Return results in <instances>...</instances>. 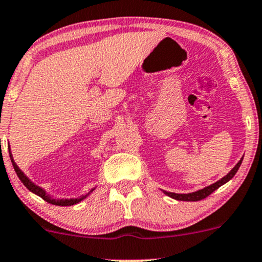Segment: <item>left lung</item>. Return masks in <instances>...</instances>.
<instances>
[{"mask_svg": "<svg viewBox=\"0 0 262 262\" xmlns=\"http://www.w3.org/2000/svg\"><path fill=\"white\" fill-rule=\"evenodd\" d=\"M242 161H243V157L241 160H239V162L237 163V165L233 167L231 171L227 173L225 177H222L221 179H220V181L215 182L213 184H211V185H207V187H205L203 189H199V190L193 191V193L178 194V193H171V191H166V190H162V191H163V194L167 195V196L172 198V199H174V200H181V201H199V200H203L206 196H209L211 193H213L216 189H219L220 187H222L223 184H226L227 182L231 181V179L234 177L235 173H237L239 167H241Z\"/></svg>", "mask_w": 262, "mask_h": 262, "instance_id": "left-lung-1", "label": "left lung"}]
</instances>
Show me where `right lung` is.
I'll return each instance as SVG.
<instances>
[{
    "mask_svg": "<svg viewBox=\"0 0 262 262\" xmlns=\"http://www.w3.org/2000/svg\"><path fill=\"white\" fill-rule=\"evenodd\" d=\"M9 157H11L12 165H13V167H14L15 173H17V176H18V177H19L21 183H23L25 187L29 189L31 193H34L35 195H37V196L42 198L43 200L47 201V203L52 204V205H57V206H72V205H77V204H79L80 201H83L85 198L89 196V195L93 193V191L95 190V188H96V187L95 188H91L86 194L80 195V196H78V198H69V199H64V198H62V199H55V198H52L51 195L47 193L45 189L41 188L40 185L35 184V183L31 181V179H29V178L27 177V176H25V173L21 171L19 167H18L17 163L14 162L13 155H12V152H11V147H9Z\"/></svg>",
    "mask_w": 262,
    "mask_h": 262,
    "instance_id": "add662e5",
    "label": "right lung"
}]
</instances>
